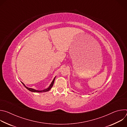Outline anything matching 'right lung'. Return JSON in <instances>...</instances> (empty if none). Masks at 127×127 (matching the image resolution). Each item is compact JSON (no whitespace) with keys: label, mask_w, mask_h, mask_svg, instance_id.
Listing matches in <instances>:
<instances>
[{"label":"right lung","mask_w":127,"mask_h":127,"mask_svg":"<svg viewBox=\"0 0 127 127\" xmlns=\"http://www.w3.org/2000/svg\"><path fill=\"white\" fill-rule=\"evenodd\" d=\"M55 78H56V76H55V77H54V78L53 79V81H52L51 83L50 84V85H49V86L48 88H45V89H43V90H36V89H33V88H32L28 87L27 86H26L25 85V84L23 82H22V83L24 85V86H25L27 89H28V90H29V91H30V92H33V93H44V92H47L49 91V90L51 89V88L52 87V86H53V84H54V81H55Z\"/></svg>","instance_id":"right-lung-1"}]
</instances>
